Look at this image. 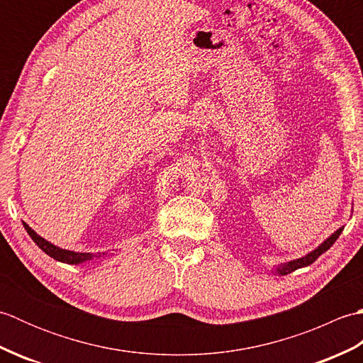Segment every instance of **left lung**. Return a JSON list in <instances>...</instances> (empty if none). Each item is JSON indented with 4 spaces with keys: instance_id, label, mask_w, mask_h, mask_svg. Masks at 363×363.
Returning <instances> with one entry per match:
<instances>
[{
    "instance_id": "1",
    "label": "left lung",
    "mask_w": 363,
    "mask_h": 363,
    "mask_svg": "<svg viewBox=\"0 0 363 363\" xmlns=\"http://www.w3.org/2000/svg\"><path fill=\"white\" fill-rule=\"evenodd\" d=\"M342 230H343V228L338 229L335 234L330 235L325 243H323L321 246H318V248L315 250V251H312L311 254H307L306 257H301V259H296V260H291V262H287V264L281 265L279 268H277V273H281V274H290L291 272H295V269H298V268H303V267H307V265L313 264V262L317 260V259L321 256L323 252H326V251L330 248V246H333V245L335 243V240L338 238V235L342 234Z\"/></svg>"
}]
</instances>
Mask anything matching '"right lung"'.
I'll return each instance as SVG.
<instances>
[{
	"instance_id": "add662e5",
	"label": "right lung",
	"mask_w": 363,
	"mask_h": 363,
	"mask_svg": "<svg viewBox=\"0 0 363 363\" xmlns=\"http://www.w3.org/2000/svg\"><path fill=\"white\" fill-rule=\"evenodd\" d=\"M23 226H25L26 233L29 234L30 238H33L38 248L48 254L50 257L56 259L59 262H64V264H81V262H86V260H90L91 257H95V254H90V252H73V251L60 250V248H57V246H54L50 242H46L45 238H42L40 235H37L34 230L26 225V223H23Z\"/></svg>"
}]
</instances>
